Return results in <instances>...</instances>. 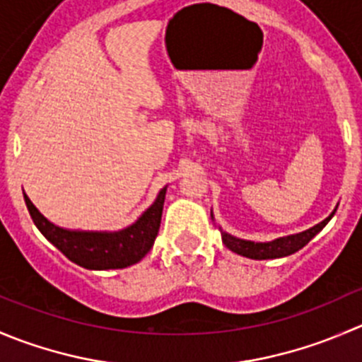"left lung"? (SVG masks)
Masks as SVG:
<instances>
[{"label": "left lung", "mask_w": 362, "mask_h": 362, "mask_svg": "<svg viewBox=\"0 0 362 362\" xmlns=\"http://www.w3.org/2000/svg\"><path fill=\"white\" fill-rule=\"evenodd\" d=\"M336 212V210H334ZM334 212L327 217V219L322 221L320 224L317 226L310 228V230L303 231V233L297 235H290V237H283L278 238V240L272 242H251V240H242V238H235L228 233H221L223 235V242L228 249H231L233 252L242 256H247V258L252 259H269V258H281V256H288L292 252L299 251L300 247L308 244L325 224L329 223Z\"/></svg>", "instance_id": "left-lung-1"}]
</instances>
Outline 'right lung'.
<instances>
[{
  "mask_svg": "<svg viewBox=\"0 0 362 362\" xmlns=\"http://www.w3.org/2000/svg\"><path fill=\"white\" fill-rule=\"evenodd\" d=\"M166 187L159 192L153 205L132 226L115 233L99 231H70L49 223L24 194L28 212L40 233L54 244L70 262L92 270L124 269L139 262L152 249L159 233Z\"/></svg>",
  "mask_w": 362,
  "mask_h": 362,
  "instance_id": "obj_1",
  "label": "right lung"
}]
</instances>
